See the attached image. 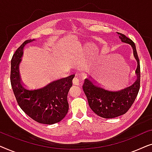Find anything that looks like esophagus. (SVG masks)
Instances as JSON below:
<instances>
[{"label":"esophagus","instance_id":"34e87169","mask_svg":"<svg viewBox=\"0 0 152 152\" xmlns=\"http://www.w3.org/2000/svg\"><path fill=\"white\" fill-rule=\"evenodd\" d=\"M72 83H73L74 85H79V83H80V80H79L78 78L75 77L73 80H72Z\"/></svg>","mask_w":152,"mask_h":152}]
</instances>
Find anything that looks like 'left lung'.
<instances>
[{"mask_svg":"<svg viewBox=\"0 0 152 152\" xmlns=\"http://www.w3.org/2000/svg\"><path fill=\"white\" fill-rule=\"evenodd\" d=\"M122 42L132 45L137 66V79L134 84L120 90H112L97 84L91 78L85 79L83 90L88 99L89 107L97 115L104 118H113L123 115L129 111L138 95L140 85V61L136 45L132 39L118 32Z\"/></svg>","mask_w":152,"mask_h":152,"instance_id":"8db88e82","label":"left lung"}]
</instances>
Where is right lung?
Listing matches in <instances>:
<instances>
[{
	"label": "right lung",
	"instance_id": "add662e5",
	"mask_svg": "<svg viewBox=\"0 0 152 152\" xmlns=\"http://www.w3.org/2000/svg\"><path fill=\"white\" fill-rule=\"evenodd\" d=\"M32 41L34 39L24 41L12 58V88L18 104L29 117L39 123L55 124L61 121L68 111L67 96L75 75L54 80L39 88H30L25 86L20 80L18 66L24 46Z\"/></svg>",
	"mask_w": 152,
	"mask_h": 152
}]
</instances>
